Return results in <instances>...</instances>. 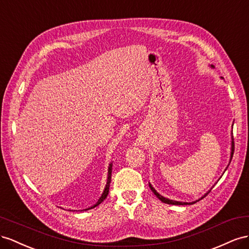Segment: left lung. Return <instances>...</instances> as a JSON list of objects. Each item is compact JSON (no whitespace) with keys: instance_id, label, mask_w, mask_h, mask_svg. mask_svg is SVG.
I'll use <instances>...</instances> for the list:
<instances>
[{"instance_id":"8db88e82","label":"left lung","mask_w":249,"mask_h":249,"mask_svg":"<svg viewBox=\"0 0 249 249\" xmlns=\"http://www.w3.org/2000/svg\"><path fill=\"white\" fill-rule=\"evenodd\" d=\"M233 146H235V145H233V141H232V142H231V159H232V155H233V150H235V147H233ZM149 187H150L151 191L153 192V193L155 194V196L158 197L160 200H161L162 202H165V203H168V204H174V205H183V204H193V203H195V202H196V201H194V202H192V203H188V202H179V201H175V200H170V199H168V198H165V197H162L161 195H160V194L158 193V192H156V191H155V190L152 188V186H151L150 183H149ZM209 193H210V192H208L207 194H205L204 196H202V197L200 198V199H202V198H204V197L207 196ZM200 199H199V200H200Z\"/></svg>"}]
</instances>
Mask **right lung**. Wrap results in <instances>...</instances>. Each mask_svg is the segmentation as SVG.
Instances as JSON below:
<instances>
[{"instance_id":"add662e5","label":"right lung","mask_w":249,"mask_h":249,"mask_svg":"<svg viewBox=\"0 0 249 249\" xmlns=\"http://www.w3.org/2000/svg\"><path fill=\"white\" fill-rule=\"evenodd\" d=\"M111 167H112V165L110 164L109 165V167H108V177H107V182H106V187H105V189H104V192H103V194H102V196L99 198V200H98V202L94 205V207H90V208H89V209H87V210H89V209H94L95 207H97V205H99L100 204L106 197H107V195H108V192H109V183H110V180H111Z\"/></svg>"}]
</instances>
